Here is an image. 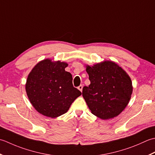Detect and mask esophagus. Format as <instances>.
<instances>
[{
    "instance_id": "obj_1",
    "label": "esophagus",
    "mask_w": 155,
    "mask_h": 155,
    "mask_svg": "<svg viewBox=\"0 0 155 155\" xmlns=\"http://www.w3.org/2000/svg\"><path fill=\"white\" fill-rule=\"evenodd\" d=\"M78 89L80 90V91H82V89H83V86H82V85H80V86H78Z\"/></svg>"
}]
</instances>
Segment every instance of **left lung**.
Wrapping results in <instances>:
<instances>
[{"instance_id": "8db88e82", "label": "left lung", "mask_w": 155, "mask_h": 155, "mask_svg": "<svg viewBox=\"0 0 155 155\" xmlns=\"http://www.w3.org/2000/svg\"><path fill=\"white\" fill-rule=\"evenodd\" d=\"M86 67L90 84L83 87L82 96L91 112L102 120L118 116L131 98L133 87L130 76L112 61Z\"/></svg>"}]
</instances>
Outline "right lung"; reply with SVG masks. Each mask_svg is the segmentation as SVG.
<instances>
[{"label": "right lung", "mask_w": 155, "mask_h": 155, "mask_svg": "<svg viewBox=\"0 0 155 155\" xmlns=\"http://www.w3.org/2000/svg\"><path fill=\"white\" fill-rule=\"evenodd\" d=\"M68 64L46 59L39 61L28 75L25 90L31 104L42 115L52 118L66 113L81 93L72 84Z\"/></svg>", "instance_id": "right-lung-1"}]
</instances>
